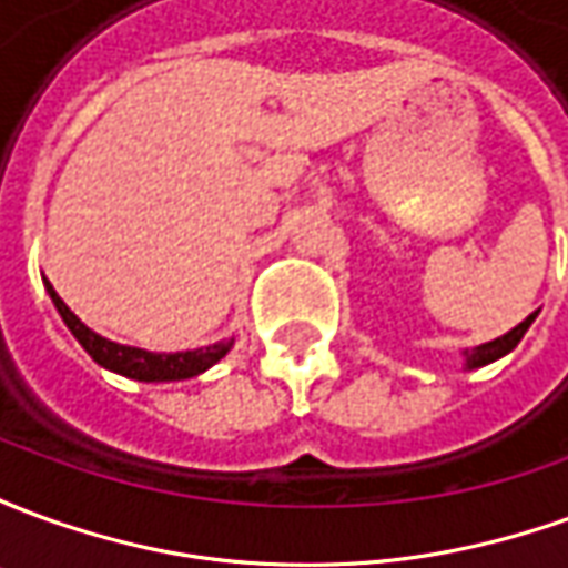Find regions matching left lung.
I'll list each match as a JSON object with an SVG mask.
<instances>
[{"mask_svg":"<svg viewBox=\"0 0 568 568\" xmlns=\"http://www.w3.org/2000/svg\"><path fill=\"white\" fill-rule=\"evenodd\" d=\"M538 313H532V316H526L517 328H511L508 334H501V337H496V341H489V344L484 346H475V349H468L465 353V365L468 368H480V365H489V362H496V358H501L505 353H511L514 346L520 344V337H524L526 332H529V325L536 322Z\"/></svg>","mask_w":568,"mask_h":568,"instance_id":"left-lung-1","label":"left lung"}]
</instances>
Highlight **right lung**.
Listing matches in <instances>:
<instances>
[{
	"instance_id": "obj_1",
	"label": "right lung",
	"mask_w": 568,
	"mask_h": 568,
	"mask_svg": "<svg viewBox=\"0 0 568 568\" xmlns=\"http://www.w3.org/2000/svg\"><path fill=\"white\" fill-rule=\"evenodd\" d=\"M48 285V295L54 301L57 313L63 316L67 328L75 334L79 341L97 365L115 371V374H124V377H133V381L142 383H161V381H187V377H197L206 368H212L219 358L227 356V349L234 346V341H224V344L203 346V349H191V353H173V356H161V353H145V349H136V346H121L105 341L97 332H91L84 322L72 313V310L60 301V295L54 292V285Z\"/></svg>"
}]
</instances>
